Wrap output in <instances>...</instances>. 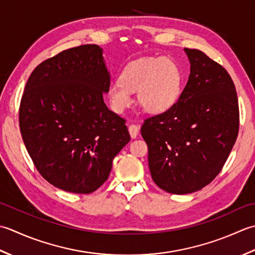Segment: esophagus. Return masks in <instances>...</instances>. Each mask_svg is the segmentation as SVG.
<instances>
[{
  "label": "esophagus",
  "mask_w": 255,
  "mask_h": 255,
  "mask_svg": "<svg viewBox=\"0 0 255 255\" xmlns=\"http://www.w3.org/2000/svg\"><path fill=\"white\" fill-rule=\"evenodd\" d=\"M128 132L129 135H131V137L135 138L139 133V127L136 126V124H131V126L128 127Z\"/></svg>",
  "instance_id": "obj_1"
}]
</instances>
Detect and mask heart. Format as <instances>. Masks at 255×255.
<instances>
[{"label": "heart", "mask_w": 255, "mask_h": 255, "mask_svg": "<svg viewBox=\"0 0 255 255\" xmlns=\"http://www.w3.org/2000/svg\"><path fill=\"white\" fill-rule=\"evenodd\" d=\"M181 75L170 58H141L128 64L120 79L111 82L108 96L114 111L123 112L137 91V102L144 111L157 114L167 111L178 100Z\"/></svg>", "instance_id": "1"}]
</instances>
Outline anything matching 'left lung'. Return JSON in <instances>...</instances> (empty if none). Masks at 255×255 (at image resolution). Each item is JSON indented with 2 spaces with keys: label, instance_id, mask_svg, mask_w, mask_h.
<instances>
[{
  "label": "left lung",
  "instance_id": "1",
  "mask_svg": "<svg viewBox=\"0 0 255 255\" xmlns=\"http://www.w3.org/2000/svg\"><path fill=\"white\" fill-rule=\"evenodd\" d=\"M190 75L167 111L145 119L154 183L170 194H190L210 184L229 157L239 133V102L232 78L199 49L185 48Z\"/></svg>",
  "mask_w": 255,
  "mask_h": 255
}]
</instances>
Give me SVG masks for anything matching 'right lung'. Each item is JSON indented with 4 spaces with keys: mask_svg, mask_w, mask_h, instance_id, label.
<instances>
[{
    "mask_svg": "<svg viewBox=\"0 0 255 255\" xmlns=\"http://www.w3.org/2000/svg\"><path fill=\"white\" fill-rule=\"evenodd\" d=\"M109 86L98 45L78 46L44 60L26 82L20 134L36 169L57 188L93 193L129 142L126 120L103 101Z\"/></svg>",
    "mask_w": 255,
    "mask_h": 255,
    "instance_id": "1",
    "label": "right lung"
}]
</instances>
